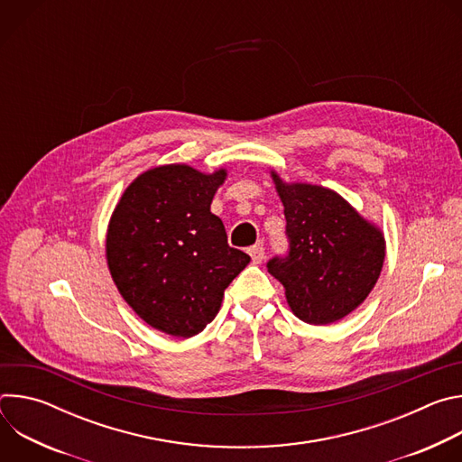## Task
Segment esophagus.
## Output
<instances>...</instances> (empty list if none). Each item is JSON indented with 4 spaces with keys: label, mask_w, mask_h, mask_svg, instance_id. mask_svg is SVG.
<instances>
[{
    "label": "esophagus",
    "mask_w": 462,
    "mask_h": 462,
    "mask_svg": "<svg viewBox=\"0 0 462 462\" xmlns=\"http://www.w3.org/2000/svg\"><path fill=\"white\" fill-rule=\"evenodd\" d=\"M248 254L252 257V263H255V265H259V263L265 259V248H263L261 245H254L248 248Z\"/></svg>",
    "instance_id": "obj_1"
}]
</instances>
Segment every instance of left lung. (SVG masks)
<instances>
[{"instance_id":"obj_1","label":"left lung","mask_w":462,"mask_h":462,"mask_svg":"<svg viewBox=\"0 0 462 462\" xmlns=\"http://www.w3.org/2000/svg\"><path fill=\"white\" fill-rule=\"evenodd\" d=\"M273 179L285 207L289 252L269 259L267 269L301 321H338L373 291L383 265V236L337 191L287 184L274 171Z\"/></svg>"}]
</instances>
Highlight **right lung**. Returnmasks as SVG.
I'll return each mask as SVG.
<instances>
[{
	"mask_svg": "<svg viewBox=\"0 0 462 462\" xmlns=\"http://www.w3.org/2000/svg\"><path fill=\"white\" fill-rule=\"evenodd\" d=\"M225 177V170L205 175L186 164L153 168L125 188L111 216L106 255L113 282L166 335H199L250 261L228 245L223 221L210 212Z\"/></svg>",
	"mask_w": 462,
	"mask_h": 462,
	"instance_id": "right-lung-1",
	"label": "right lung"
}]
</instances>
